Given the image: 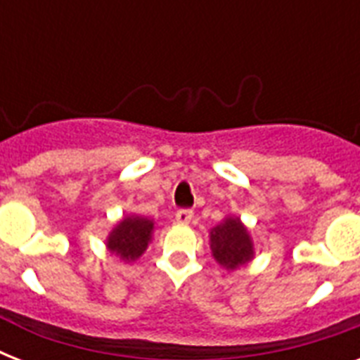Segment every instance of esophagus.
Wrapping results in <instances>:
<instances>
[{"label":"esophagus","mask_w":360,"mask_h":360,"mask_svg":"<svg viewBox=\"0 0 360 360\" xmlns=\"http://www.w3.org/2000/svg\"><path fill=\"white\" fill-rule=\"evenodd\" d=\"M192 217H194L192 209H179V211L175 213V220H177L179 224H188L192 220Z\"/></svg>","instance_id":"34e87169"}]
</instances>
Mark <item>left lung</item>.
<instances>
[{"label":"left lung","instance_id":"left-lung-1","mask_svg":"<svg viewBox=\"0 0 360 360\" xmlns=\"http://www.w3.org/2000/svg\"><path fill=\"white\" fill-rule=\"evenodd\" d=\"M211 248L214 259L226 269H237L254 256L248 231L239 219H226L211 231Z\"/></svg>","mask_w":360,"mask_h":360}]
</instances>
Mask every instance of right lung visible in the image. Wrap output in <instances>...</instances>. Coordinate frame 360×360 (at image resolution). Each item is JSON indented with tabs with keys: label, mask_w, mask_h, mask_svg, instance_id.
<instances>
[{
	"label": "right lung",
	"mask_w": 360,
	"mask_h": 360,
	"mask_svg": "<svg viewBox=\"0 0 360 360\" xmlns=\"http://www.w3.org/2000/svg\"><path fill=\"white\" fill-rule=\"evenodd\" d=\"M153 222L141 217H127L108 237V248L124 262L140 257L151 239Z\"/></svg>",
	"instance_id": "obj_1"
}]
</instances>
